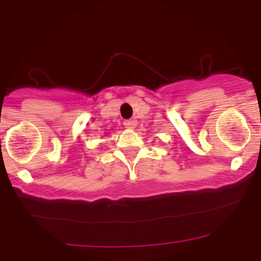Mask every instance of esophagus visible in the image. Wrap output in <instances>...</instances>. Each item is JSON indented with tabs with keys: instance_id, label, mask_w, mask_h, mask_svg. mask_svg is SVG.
<instances>
[{
	"instance_id": "34e87169",
	"label": "esophagus",
	"mask_w": 261,
	"mask_h": 261,
	"mask_svg": "<svg viewBox=\"0 0 261 261\" xmlns=\"http://www.w3.org/2000/svg\"><path fill=\"white\" fill-rule=\"evenodd\" d=\"M123 125H125L126 128H134L136 126V121L135 120H126L125 122H123Z\"/></svg>"
}]
</instances>
